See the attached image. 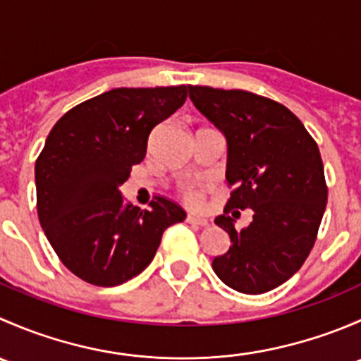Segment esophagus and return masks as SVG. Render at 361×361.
Listing matches in <instances>:
<instances>
[{"instance_id": "1", "label": "esophagus", "mask_w": 361, "mask_h": 361, "mask_svg": "<svg viewBox=\"0 0 361 361\" xmlns=\"http://www.w3.org/2000/svg\"><path fill=\"white\" fill-rule=\"evenodd\" d=\"M187 221H188V224H192V225H201V227H206V225L209 224V221H207L206 218L195 216V214H188Z\"/></svg>"}]
</instances>
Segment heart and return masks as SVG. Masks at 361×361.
<instances>
[{
  "instance_id": "heart-1",
  "label": "heart",
  "mask_w": 361,
  "mask_h": 361,
  "mask_svg": "<svg viewBox=\"0 0 361 361\" xmlns=\"http://www.w3.org/2000/svg\"><path fill=\"white\" fill-rule=\"evenodd\" d=\"M185 197H187V201H190L192 204H197L199 199H201V194H199L197 190H194V188H187V190H185Z\"/></svg>"
}]
</instances>
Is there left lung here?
I'll return each mask as SVG.
<instances>
[{"label":"left lung","instance_id":"1","mask_svg":"<svg viewBox=\"0 0 361 361\" xmlns=\"http://www.w3.org/2000/svg\"><path fill=\"white\" fill-rule=\"evenodd\" d=\"M194 106L227 140V181L235 187L214 224L231 238L213 271L232 290L265 293L302 267L326 207L318 145L283 104L246 90L188 85ZM254 220L235 231V209Z\"/></svg>","mask_w":361,"mask_h":361}]
</instances>
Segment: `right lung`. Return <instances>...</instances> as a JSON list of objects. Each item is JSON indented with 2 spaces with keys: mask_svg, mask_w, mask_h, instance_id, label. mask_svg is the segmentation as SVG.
I'll use <instances>...</instances> for the list:
<instances>
[{
  "mask_svg": "<svg viewBox=\"0 0 361 361\" xmlns=\"http://www.w3.org/2000/svg\"><path fill=\"white\" fill-rule=\"evenodd\" d=\"M185 99L187 85L111 89L50 130L35 166L38 218L57 257L83 281L133 279L154 260L164 231L187 216L166 197L141 211L120 192L147 155L152 129Z\"/></svg>",
  "mask_w": 361,
  "mask_h": 361,
  "instance_id": "1",
  "label": "right lung"
}]
</instances>
